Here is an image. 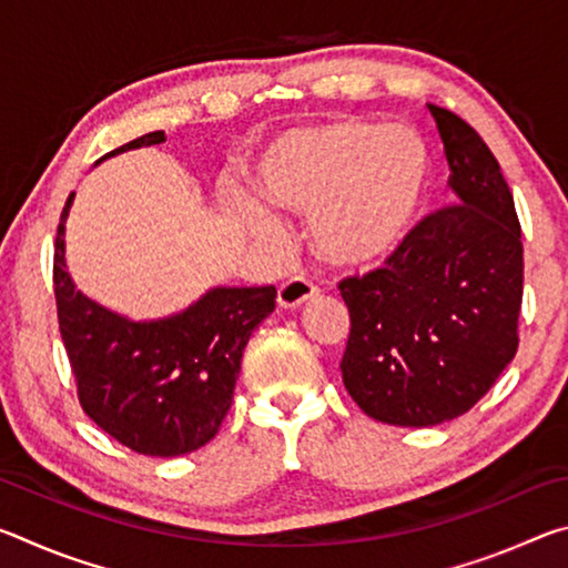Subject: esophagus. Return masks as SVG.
<instances>
[{
	"label": "esophagus",
	"instance_id": "obj_1",
	"mask_svg": "<svg viewBox=\"0 0 568 568\" xmlns=\"http://www.w3.org/2000/svg\"><path fill=\"white\" fill-rule=\"evenodd\" d=\"M318 295V287L305 277H291L281 287H277V305L285 307V311H295V307L305 305L311 297Z\"/></svg>",
	"mask_w": 568,
	"mask_h": 568
}]
</instances>
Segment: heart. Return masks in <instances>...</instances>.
I'll use <instances>...</instances> for the list:
<instances>
[{"instance_id": "obj_1", "label": "heart", "mask_w": 568, "mask_h": 568, "mask_svg": "<svg viewBox=\"0 0 568 568\" xmlns=\"http://www.w3.org/2000/svg\"><path fill=\"white\" fill-rule=\"evenodd\" d=\"M434 160L403 122L338 120L283 132L257 162V187L275 207L311 215L307 233L325 263L365 271L386 263L426 205ZM250 235L273 240L277 220L243 215Z\"/></svg>"}]
</instances>
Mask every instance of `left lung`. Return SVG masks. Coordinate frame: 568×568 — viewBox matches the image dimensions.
I'll use <instances>...</instances> for the list:
<instances>
[{
	"instance_id": "1",
	"label": "left lung",
	"mask_w": 568,
	"mask_h": 568,
	"mask_svg": "<svg viewBox=\"0 0 568 568\" xmlns=\"http://www.w3.org/2000/svg\"><path fill=\"white\" fill-rule=\"evenodd\" d=\"M458 203L423 217L386 267L341 283V371L365 416L423 428L464 416L518 348L524 247L511 190L480 134L428 104Z\"/></svg>"
}]
</instances>
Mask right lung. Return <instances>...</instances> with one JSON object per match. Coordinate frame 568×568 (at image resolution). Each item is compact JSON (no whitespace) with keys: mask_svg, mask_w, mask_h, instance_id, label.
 Returning a JSON list of instances; mask_svg holds the SVG:
<instances>
[{"mask_svg":"<svg viewBox=\"0 0 568 568\" xmlns=\"http://www.w3.org/2000/svg\"><path fill=\"white\" fill-rule=\"evenodd\" d=\"M160 142L165 132H148L102 160ZM72 203L74 192L57 225L54 297L84 413L142 456L197 450L215 438L227 416L243 351L275 311V287L217 285L185 311L132 321L77 291L64 243Z\"/></svg>","mask_w":568,"mask_h":568,"instance_id":"obj_1","label":"right lung"}]
</instances>
